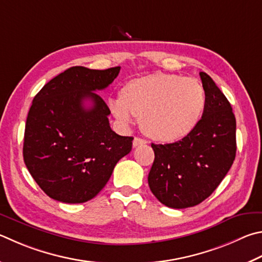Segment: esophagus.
Returning <instances> with one entry per match:
<instances>
[{"label":"esophagus","mask_w":262,"mask_h":262,"mask_svg":"<svg viewBox=\"0 0 262 262\" xmlns=\"http://www.w3.org/2000/svg\"><path fill=\"white\" fill-rule=\"evenodd\" d=\"M143 144H146V141L143 139H140V137H135L134 141H133V146L134 147H137V146L143 145Z\"/></svg>","instance_id":"34e87169"}]
</instances>
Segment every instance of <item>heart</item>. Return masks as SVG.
I'll return each mask as SVG.
<instances>
[{"instance_id":"heart-1","label":"heart","mask_w":262,"mask_h":262,"mask_svg":"<svg viewBox=\"0 0 262 262\" xmlns=\"http://www.w3.org/2000/svg\"><path fill=\"white\" fill-rule=\"evenodd\" d=\"M110 107L119 120L140 118L144 134L157 142L179 141L191 133L205 107V94L196 79L154 73L128 80Z\"/></svg>"}]
</instances>
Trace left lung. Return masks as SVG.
I'll return each mask as SVG.
<instances>
[{
  "mask_svg": "<svg viewBox=\"0 0 262 262\" xmlns=\"http://www.w3.org/2000/svg\"><path fill=\"white\" fill-rule=\"evenodd\" d=\"M205 92L202 119L191 133L169 144H154L147 182L164 205H198L221 183L236 156V119L229 101L210 75L199 73Z\"/></svg>",
  "mask_w": 262,
  "mask_h": 262,
  "instance_id": "8db88e82",
  "label": "left lung"
}]
</instances>
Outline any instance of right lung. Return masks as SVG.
Wrapping results in <instances>:
<instances>
[{
  "instance_id": "1",
  "label": "right lung",
  "mask_w": 262,
  "mask_h": 262,
  "mask_svg": "<svg viewBox=\"0 0 262 262\" xmlns=\"http://www.w3.org/2000/svg\"><path fill=\"white\" fill-rule=\"evenodd\" d=\"M120 66H73L51 79L33 99L24 135V161L55 201L79 204L105 187L113 168L132 150L133 137L111 129V111L96 93L113 82ZM92 105L87 108L84 102Z\"/></svg>"
}]
</instances>
